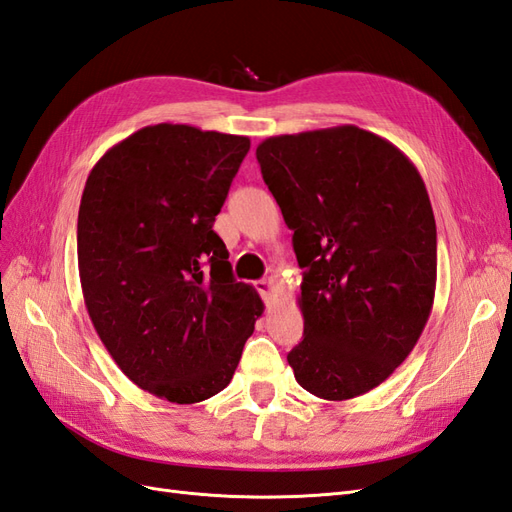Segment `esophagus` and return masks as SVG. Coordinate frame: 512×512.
Masks as SVG:
<instances>
[{
  "label": "esophagus",
  "mask_w": 512,
  "mask_h": 512,
  "mask_svg": "<svg viewBox=\"0 0 512 512\" xmlns=\"http://www.w3.org/2000/svg\"><path fill=\"white\" fill-rule=\"evenodd\" d=\"M254 288L260 292V297L265 299L267 303L275 297V284H273V280H258V282H254Z\"/></svg>",
  "instance_id": "34e87169"
}]
</instances>
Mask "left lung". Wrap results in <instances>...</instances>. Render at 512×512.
I'll return each mask as SVG.
<instances>
[{"label":"left lung","instance_id":"left-lung-1","mask_svg":"<svg viewBox=\"0 0 512 512\" xmlns=\"http://www.w3.org/2000/svg\"><path fill=\"white\" fill-rule=\"evenodd\" d=\"M256 158L305 269L294 378L329 401L376 389L416 346L436 294V220L421 175L356 126L271 136Z\"/></svg>","mask_w":512,"mask_h":512}]
</instances>
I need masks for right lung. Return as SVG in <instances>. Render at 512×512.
Segmentation results:
<instances>
[{
  "mask_svg": "<svg viewBox=\"0 0 512 512\" xmlns=\"http://www.w3.org/2000/svg\"><path fill=\"white\" fill-rule=\"evenodd\" d=\"M250 138L158 123L87 177L76 252L91 322L134 384L173 404L226 389L262 314L213 222Z\"/></svg>",
  "mask_w": 512,
  "mask_h": 512,
  "instance_id": "obj_1",
  "label": "right lung"
}]
</instances>
